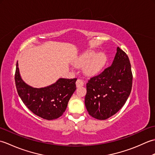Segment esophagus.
Segmentation results:
<instances>
[{
  "label": "esophagus",
  "instance_id": "esophagus-1",
  "mask_svg": "<svg viewBox=\"0 0 155 155\" xmlns=\"http://www.w3.org/2000/svg\"><path fill=\"white\" fill-rule=\"evenodd\" d=\"M76 85H77V87H78V88L83 87L84 85V82L83 80L79 79V78H78V79H77V82H76Z\"/></svg>",
  "mask_w": 155,
  "mask_h": 155
}]
</instances>
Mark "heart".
Instances as JSON below:
<instances>
[{
	"label": "heart",
	"instance_id": "heart-1",
	"mask_svg": "<svg viewBox=\"0 0 155 155\" xmlns=\"http://www.w3.org/2000/svg\"><path fill=\"white\" fill-rule=\"evenodd\" d=\"M107 56L103 52H98L94 55V52L89 51L84 53L76 63L81 67L87 63L84 67V72L87 75L92 76L98 74L106 64Z\"/></svg>",
	"mask_w": 155,
	"mask_h": 155
}]
</instances>
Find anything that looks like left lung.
I'll return each instance as SVG.
<instances>
[{
  "label": "left lung",
  "instance_id": "left-lung-1",
  "mask_svg": "<svg viewBox=\"0 0 155 155\" xmlns=\"http://www.w3.org/2000/svg\"><path fill=\"white\" fill-rule=\"evenodd\" d=\"M113 64L87 83L85 106L91 116L105 120L126 103L132 89L133 74L126 52L117 47Z\"/></svg>",
  "mask_w": 155,
  "mask_h": 155
}]
</instances>
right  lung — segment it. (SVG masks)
<instances>
[{
	"mask_svg": "<svg viewBox=\"0 0 155 155\" xmlns=\"http://www.w3.org/2000/svg\"><path fill=\"white\" fill-rule=\"evenodd\" d=\"M17 93L23 103L35 114L46 120L61 117L68 101L76 90L77 78H59L55 83L45 88H32L22 80L18 61L15 71Z\"/></svg>",
	"mask_w": 155,
	"mask_h": 155,
	"instance_id": "obj_1",
	"label": "right lung"
}]
</instances>
